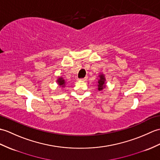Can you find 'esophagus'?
Segmentation results:
<instances>
[{"mask_svg":"<svg viewBox=\"0 0 160 160\" xmlns=\"http://www.w3.org/2000/svg\"><path fill=\"white\" fill-rule=\"evenodd\" d=\"M80 80L81 81H87V77H85V78H81Z\"/></svg>","mask_w":160,"mask_h":160,"instance_id":"obj_1","label":"esophagus"}]
</instances>
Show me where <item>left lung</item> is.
<instances>
[{
	"instance_id": "8db88e82",
	"label": "left lung",
	"mask_w": 160,
	"mask_h": 160,
	"mask_svg": "<svg viewBox=\"0 0 160 160\" xmlns=\"http://www.w3.org/2000/svg\"><path fill=\"white\" fill-rule=\"evenodd\" d=\"M106 78L104 74L100 73L99 76V79L98 81V91H102L103 88H106Z\"/></svg>"
}]
</instances>
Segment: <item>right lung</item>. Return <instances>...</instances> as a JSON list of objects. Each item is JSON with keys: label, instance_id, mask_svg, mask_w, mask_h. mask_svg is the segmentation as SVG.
Returning a JSON list of instances; mask_svg holds the SVG:
<instances>
[{"label": "right lung", "instance_id": "obj_1", "mask_svg": "<svg viewBox=\"0 0 160 160\" xmlns=\"http://www.w3.org/2000/svg\"><path fill=\"white\" fill-rule=\"evenodd\" d=\"M57 84H58V85L60 87H62V88H64L65 87V80L63 79V78L62 77H58V79H57Z\"/></svg>", "mask_w": 160, "mask_h": 160}]
</instances>
